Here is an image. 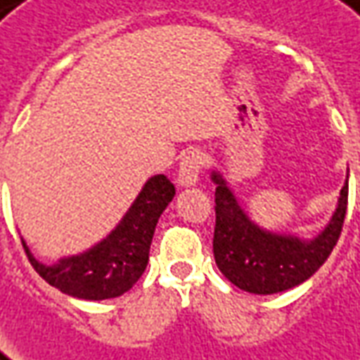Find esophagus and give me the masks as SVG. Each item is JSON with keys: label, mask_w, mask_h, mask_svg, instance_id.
<instances>
[{"label": "esophagus", "mask_w": 360, "mask_h": 360, "mask_svg": "<svg viewBox=\"0 0 360 360\" xmlns=\"http://www.w3.org/2000/svg\"><path fill=\"white\" fill-rule=\"evenodd\" d=\"M200 172H202V156L200 153H188V155L182 156L180 160V168H178V184L180 186H194L200 178Z\"/></svg>", "instance_id": "34e87169"}]
</instances>
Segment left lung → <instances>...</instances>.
Here are the masks:
<instances>
[{"label":"left lung","mask_w":360,"mask_h":360,"mask_svg":"<svg viewBox=\"0 0 360 360\" xmlns=\"http://www.w3.org/2000/svg\"><path fill=\"white\" fill-rule=\"evenodd\" d=\"M215 188V229L213 257L223 276L237 288L251 294H276L294 288L331 255L341 237L349 200L345 182L331 221L316 239L302 241L292 235L262 231L245 215L233 192L217 172H212Z\"/></svg>","instance_id":"1"}]
</instances>
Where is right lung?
Instances as JSON below:
<instances>
[{
  "instance_id": "1",
  "label": "right lung",
  "mask_w": 360,
  "mask_h": 360,
  "mask_svg": "<svg viewBox=\"0 0 360 360\" xmlns=\"http://www.w3.org/2000/svg\"><path fill=\"white\" fill-rule=\"evenodd\" d=\"M174 184L165 174L148 180L117 227L90 251L46 266L23 243L33 269L51 286L82 300L117 298L135 286L147 269L150 241L160 213L172 202Z\"/></svg>"
}]
</instances>
